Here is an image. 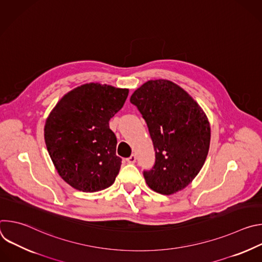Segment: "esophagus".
Here are the masks:
<instances>
[{"mask_svg": "<svg viewBox=\"0 0 262 262\" xmlns=\"http://www.w3.org/2000/svg\"><path fill=\"white\" fill-rule=\"evenodd\" d=\"M136 160H137V157L135 155H132L129 158L126 159V162L129 164H134L136 162Z\"/></svg>", "mask_w": 262, "mask_h": 262, "instance_id": "34e87169", "label": "esophagus"}]
</instances>
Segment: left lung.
I'll list each match as a JSON object with an SVG mask.
<instances>
[{"instance_id":"8db88e82","label":"left lung","mask_w":262,"mask_h":262,"mask_svg":"<svg viewBox=\"0 0 262 262\" xmlns=\"http://www.w3.org/2000/svg\"><path fill=\"white\" fill-rule=\"evenodd\" d=\"M150 134L156 164L144 171L147 185L163 195L186 188L202 169L209 150L210 125L197 101L168 80H150L130 96Z\"/></svg>"}]
</instances>
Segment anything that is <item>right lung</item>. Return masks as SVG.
Instances as JSON below:
<instances>
[{"mask_svg":"<svg viewBox=\"0 0 262 262\" xmlns=\"http://www.w3.org/2000/svg\"><path fill=\"white\" fill-rule=\"evenodd\" d=\"M128 89L88 83L66 93L52 110L45 140L53 164L73 189L93 193L114 183L121 159L108 121L123 106Z\"/></svg>","mask_w":262,"mask_h":262,"instance_id":"add662e5","label":"right lung"}]
</instances>
